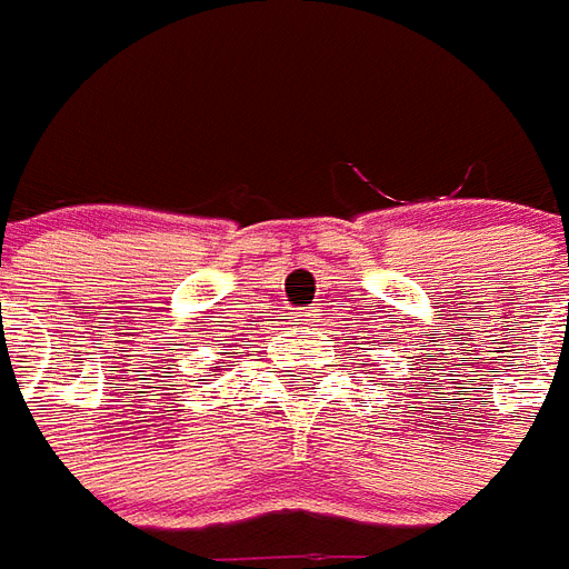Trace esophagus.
<instances>
[{
    "label": "esophagus",
    "mask_w": 569,
    "mask_h": 569,
    "mask_svg": "<svg viewBox=\"0 0 569 569\" xmlns=\"http://www.w3.org/2000/svg\"><path fill=\"white\" fill-rule=\"evenodd\" d=\"M312 321H316V318L309 316V312H306L303 318H297V325H312Z\"/></svg>",
    "instance_id": "1"
}]
</instances>
